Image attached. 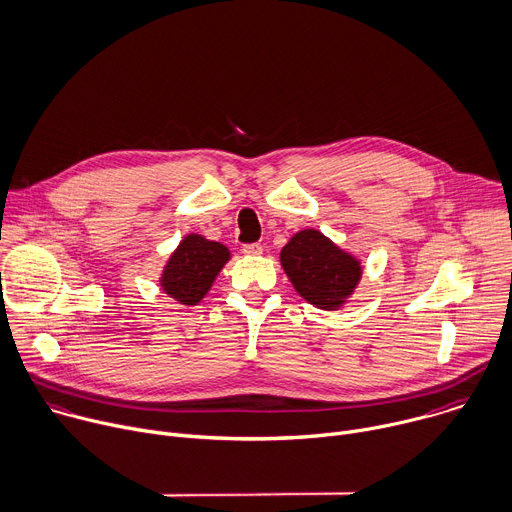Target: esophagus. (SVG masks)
I'll use <instances>...</instances> for the list:
<instances>
[{
  "mask_svg": "<svg viewBox=\"0 0 512 512\" xmlns=\"http://www.w3.org/2000/svg\"><path fill=\"white\" fill-rule=\"evenodd\" d=\"M242 252H244L246 256H260V254H262V246H260V244H246V246L242 248Z\"/></svg>",
  "mask_w": 512,
  "mask_h": 512,
  "instance_id": "esophagus-1",
  "label": "esophagus"
}]
</instances>
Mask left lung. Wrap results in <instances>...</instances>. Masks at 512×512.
Returning <instances> with one entry per match:
<instances>
[{"instance_id": "1", "label": "left lung", "mask_w": 512, "mask_h": 512, "mask_svg": "<svg viewBox=\"0 0 512 512\" xmlns=\"http://www.w3.org/2000/svg\"><path fill=\"white\" fill-rule=\"evenodd\" d=\"M280 266L294 290L323 311L343 309L363 276L361 258L315 228L300 230L286 242Z\"/></svg>"}]
</instances>
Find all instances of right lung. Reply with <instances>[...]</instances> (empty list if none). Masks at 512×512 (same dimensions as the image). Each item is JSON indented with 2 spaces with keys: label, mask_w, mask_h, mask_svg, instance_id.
<instances>
[{
  "label": "right lung",
  "mask_w": 512,
  "mask_h": 512,
  "mask_svg": "<svg viewBox=\"0 0 512 512\" xmlns=\"http://www.w3.org/2000/svg\"><path fill=\"white\" fill-rule=\"evenodd\" d=\"M230 258L232 252L228 246L191 232L167 258L159 274V286L179 304L195 306L212 290Z\"/></svg>",
  "instance_id": "right-lung-1"
}]
</instances>
